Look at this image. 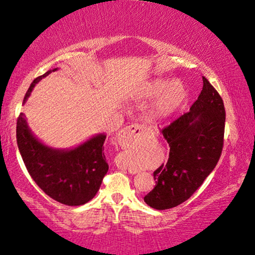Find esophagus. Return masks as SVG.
Listing matches in <instances>:
<instances>
[{
	"instance_id": "34e87169",
	"label": "esophagus",
	"mask_w": 255,
	"mask_h": 255,
	"mask_svg": "<svg viewBox=\"0 0 255 255\" xmlns=\"http://www.w3.org/2000/svg\"><path fill=\"white\" fill-rule=\"evenodd\" d=\"M145 133H147V128L143 127L141 125L132 124L120 130L118 135V143L123 148H125L130 145L133 140H136L137 138L145 136Z\"/></svg>"
}]
</instances>
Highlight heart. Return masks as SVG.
Masks as SVG:
<instances>
[{
	"label": "heart",
	"mask_w": 255,
	"mask_h": 255,
	"mask_svg": "<svg viewBox=\"0 0 255 255\" xmlns=\"http://www.w3.org/2000/svg\"><path fill=\"white\" fill-rule=\"evenodd\" d=\"M161 93L154 103L152 115L154 118H165L173 114L182 105L187 91L180 81H172L167 84L166 81H154L147 89V96L153 97Z\"/></svg>",
	"instance_id": "heart-1"
}]
</instances>
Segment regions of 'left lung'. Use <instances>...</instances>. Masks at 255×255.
Wrapping results in <instances>:
<instances>
[{"instance_id":"obj_1","label":"left lung","mask_w":255,"mask_h":255,"mask_svg":"<svg viewBox=\"0 0 255 255\" xmlns=\"http://www.w3.org/2000/svg\"><path fill=\"white\" fill-rule=\"evenodd\" d=\"M204 86L190 111L162 133L170 146L169 159L154 171L155 187L144 197L149 207L173 208L188 200L215 169L222 155L225 107L222 97L204 76Z\"/></svg>"}]
</instances>
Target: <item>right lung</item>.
I'll return each instance as SVG.
<instances>
[{"instance_id": "add662e5", "label": "right lung", "mask_w": 255, "mask_h": 255, "mask_svg": "<svg viewBox=\"0 0 255 255\" xmlns=\"http://www.w3.org/2000/svg\"><path fill=\"white\" fill-rule=\"evenodd\" d=\"M49 73L51 71L33 80L23 102L36 83ZM106 138L98 135L74 149H53L32 135L23 114L16 120V143L30 176L47 196L67 206L86 204L100 189L109 170L103 145Z\"/></svg>"}]
</instances>
